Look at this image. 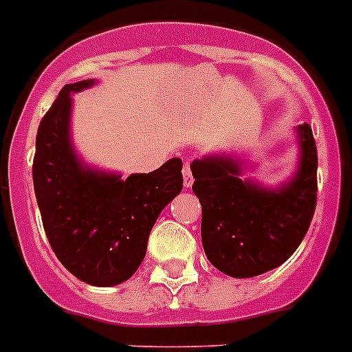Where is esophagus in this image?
<instances>
[{"instance_id": "1", "label": "esophagus", "mask_w": 352, "mask_h": 352, "mask_svg": "<svg viewBox=\"0 0 352 352\" xmlns=\"http://www.w3.org/2000/svg\"><path fill=\"white\" fill-rule=\"evenodd\" d=\"M182 181H184V188H190L193 184V175H191V168L188 162H184L182 166Z\"/></svg>"}]
</instances>
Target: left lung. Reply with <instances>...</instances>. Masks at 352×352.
<instances>
[{
  "mask_svg": "<svg viewBox=\"0 0 352 352\" xmlns=\"http://www.w3.org/2000/svg\"><path fill=\"white\" fill-rule=\"evenodd\" d=\"M298 131V173L276 191L242 182L235 162L224 157L191 164L193 191L202 206V245L226 275L248 278L275 270L304 241L316 208L318 153L309 124Z\"/></svg>",
  "mask_w": 352,
  "mask_h": 352,
  "instance_id": "left-lung-1",
  "label": "left lung"
}]
</instances>
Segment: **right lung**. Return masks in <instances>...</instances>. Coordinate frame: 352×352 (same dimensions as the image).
<instances>
[{"mask_svg":"<svg viewBox=\"0 0 352 352\" xmlns=\"http://www.w3.org/2000/svg\"><path fill=\"white\" fill-rule=\"evenodd\" d=\"M92 82L63 87L43 116L32 179L43 228L59 262L82 282L108 287L139 270L157 217L182 190V161L170 159L126 181L85 170L68 139L70 94Z\"/></svg>","mask_w":352,"mask_h":352,"instance_id":"obj_1","label":"right lung"}]
</instances>
